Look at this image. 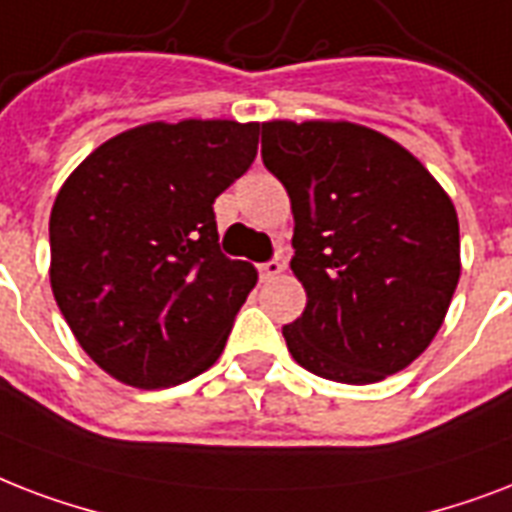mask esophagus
Here are the masks:
<instances>
[{"label": "esophagus", "mask_w": 512, "mask_h": 512, "mask_svg": "<svg viewBox=\"0 0 512 512\" xmlns=\"http://www.w3.org/2000/svg\"><path fill=\"white\" fill-rule=\"evenodd\" d=\"M283 267H285V264L280 259L264 261V264H261V267H259L261 280H272V277H277V275H280V272H283Z\"/></svg>", "instance_id": "1"}]
</instances>
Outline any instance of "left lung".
I'll use <instances>...</instances> for the list:
<instances>
[{
    "mask_svg": "<svg viewBox=\"0 0 512 512\" xmlns=\"http://www.w3.org/2000/svg\"><path fill=\"white\" fill-rule=\"evenodd\" d=\"M261 160L291 197V269L307 291L283 326L293 360L344 384L403 371L459 283L449 194L414 154L352 122H264Z\"/></svg>",
    "mask_w": 512,
    "mask_h": 512,
    "instance_id": "obj_1",
    "label": "left lung"
}]
</instances>
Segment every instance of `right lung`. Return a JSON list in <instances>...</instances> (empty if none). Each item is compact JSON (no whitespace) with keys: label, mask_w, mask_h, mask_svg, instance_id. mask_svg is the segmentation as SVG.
Returning <instances> with one entry per match:
<instances>
[{"label":"right lung","mask_w":512,"mask_h":512,"mask_svg":"<svg viewBox=\"0 0 512 512\" xmlns=\"http://www.w3.org/2000/svg\"><path fill=\"white\" fill-rule=\"evenodd\" d=\"M256 149L259 122H149L66 178L50 213V285L109 376L160 390L219 360L259 275L221 253L213 202Z\"/></svg>","instance_id":"right-lung-1"}]
</instances>
